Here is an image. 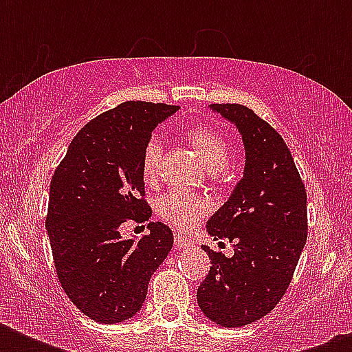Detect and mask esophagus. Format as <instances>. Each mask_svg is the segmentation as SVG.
<instances>
[{
	"instance_id": "obj_1",
	"label": "esophagus",
	"mask_w": 352,
	"mask_h": 352,
	"mask_svg": "<svg viewBox=\"0 0 352 352\" xmlns=\"http://www.w3.org/2000/svg\"><path fill=\"white\" fill-rule=\"evenodd\" d=\"M173 241H175L177 248H188V246H192V239H188L182 234H175Z\"/></svg>"
}]
</instances>
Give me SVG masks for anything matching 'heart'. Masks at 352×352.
<instances>
[{"label": "heart", "instance_id": "heart-1", "mask_svg": "<svg viewBox=\"0 0 352 352\" xmlns=\"http://www.w3.org/2000/svg\"><path fill=\"white\" fill-rule=\"evenodd\" d=\"M184 135L210 170H223L228 166L232 146L223 133L208 126H192L188 127ZM160 157H162V146L159 138L151 137L144 144L142 157H140V170L148 182L153 181L159 173ZM157 212L162 219L175 226L177 230H190L197 225L203 215H206L208 204L197 193L171 190L159 197Z\"/></svg>", "mask_w": 352, "mask_h": 352}]
</instances>
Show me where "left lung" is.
Returning a JSON list of instances; mask_svg holds the SVG:
<instances>
[{"label":"left lung","mask_w":352,"mask_h":352,"mask_svg":"<svg viewBox=\"0 0 352 352\" xmlns=\"http://www.w3.org/2000/svg\"><path fill=\"white\" fill-rule=\"evenodd\" d=\"M212 109L243 135L246 166L206 225L214 239L234 243V256L203 246L212 267L197 303L221 327H243L267 316L289 289L307 241V192L289 146L268 122L241 104Z\"/></svg>","instance_id":"obj_1"}]
</instances>
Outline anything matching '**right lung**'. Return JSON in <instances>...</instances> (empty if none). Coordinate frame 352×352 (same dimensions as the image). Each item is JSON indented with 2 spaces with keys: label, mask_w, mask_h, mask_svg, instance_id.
I'll use <instances>...</instances> for the list:
<instances>
[{
  "label": "right lung",
  "mask_w": 352,
  "mask_h": 352,
  "mask_svg": "<svg viewBox=\"0 0 352 352\" xmlns=\"http://www.w3.org/2000/svg\"><path fill=\"white\" fill-rule=\"evenodd\" d=\"M177 109L124 102L87 122L54 170L45 217L54 268L69 300L95 322L137 314L173 246L164 223H149L138 241L122 239L120 226L151 217L140 157L157 124Z\"/></svg>",
  "instance_id": "1"
}]
</instances>
